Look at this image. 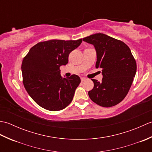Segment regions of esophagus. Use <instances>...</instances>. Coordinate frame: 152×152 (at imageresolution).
Segmentation results:
<instances>
[{
    "mask_svg": "<svg viewBox=\"0 0 152 152\" xmlns=\"http://www.w3.org/2000/svg\"><path fill=\"white\" fill-rule=\"evenodd\" d=\"M85 80H86V78H84V77H82V78H81V82H84Z\"/></svg>",
    "mask_w": 152,
    "mask_h": 152,
    "instance_id": "obj_1",
    "label": "esophagus"
}]
</instances>
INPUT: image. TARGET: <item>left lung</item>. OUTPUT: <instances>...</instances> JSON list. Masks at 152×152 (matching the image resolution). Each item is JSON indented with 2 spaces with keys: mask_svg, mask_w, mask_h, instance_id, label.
<instances>
[{
  "mask_svg": "<svg viewBox=\"0 0 152 152\" xmlns=\"http://www.w3.org/2000/svg\"><path fill=\"white\" fill-rule=\"evenodd\" d=\"M94 46L96 53V68L102 69V79H91L93 89L89 98L99 106L111 107L121 102L127 95L137 72V63L130 48L121 40L102 33L83 38Z\"/></svg>",
  "mask_w": 152,
  "mask_h": 152,
  "instance_id": "1",
  "label": "left lung"
}]
</instances>
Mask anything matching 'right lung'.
Here are the masks:
<instances>
[{
    "instance_id": "1",
    "label": "right lung",
    "mask_w": 152,
    "mask_h": 152,
    "mask_svg": "<svg viewBox=\"0 0 152 152\" xmlns=\"http://www.w3.org/2000/svg\"><path fill=\"white\" fill-rule=\"evenodd\" d=\"M82 40H50L32 47L21 64L23 82L33 101L50 111H59L72 102L80 77L62 78L60 66L69 62L71 51Z\"/></svg>"
}]
</instances>
